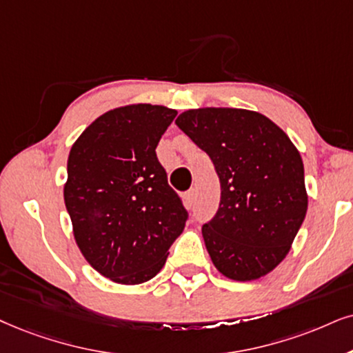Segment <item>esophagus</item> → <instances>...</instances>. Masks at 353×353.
<instances>
[{
	"instance_id": "1",
	"label": "esophagus",
	"mask_w": 353,
	"mask_h": 353,
	"mask_svg": "<svg viewBox=\"0 0 353 353\" xmlns=\"http://www.w3.org/2000/svg\"><path fill=\"white\" fill-rule=\"evenodd\" d=\"M195 202V190L190 189L189 192H185V203L189 205V207H192Z\"/></svg>"
}]
</instances>
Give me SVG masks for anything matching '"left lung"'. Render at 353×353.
Returning <instances> with one entry per match:
<instances>
[{"label": "left lung", "instance_id": "left-lung-1", "mask_svg": "<svg viewBox=\"0 0 353 353\" xmlns=\"http://www.w3.org/2000/svg\"><path fill=\"white\" fill-rule=\"evenodd\" d=\"M176 125L210 156L220 177V207L202 228L213 265L236 282L267 275L288 254L306 215L300 151L254 110L190 109Z\"/></svg>", "mask_w": 353, "mask_h": 353}]
</instances>
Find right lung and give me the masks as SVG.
I'll use <instances>...</instances> for the list:
<instances>
[{"instance_id":"right-lung-1","label":"right lung","mask_w":353,"mask_h":353,"mask_svg":"<svg viewBox=\"0 0 353 353\" xmlns=\"http://www.w3.org/2000/svg\"><path fill=\"white\" fill-rule=\"evenodd\" d=\"M176 115L164 105L117 107L70 150L63 197L74 241L92 269L115 283L153 279L184 231L187 212L156 158Z\"/></svg>"}]
</instances>
